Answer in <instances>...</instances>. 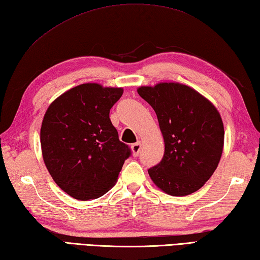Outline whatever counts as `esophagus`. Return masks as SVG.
<instances>
[{"label": "esophagus", "instance_id": "1", "mask_svg": "<svg viewBox=\"0 0 260 260\" xmlns=\"http://www.w3.org/2000/svg\"><path fill=\"white\" fill-rule=\"evenodd\" d=\"M131 149H133V154L134 156H138L139 153H140V149H142V143L137 142L131 145Z\"/></svg>", "mask_w": 260, "mask_h": 260}]
</instances>
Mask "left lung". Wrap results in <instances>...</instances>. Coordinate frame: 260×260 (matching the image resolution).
Masks as SVG:
<instances>
[{
  "label": "left lung",
  "instance_id": "obj_1",
  "mask_svg": "<svg viewBox=\"0 0 260 260\" xmlns=\"http://www.w3.org/2000/svg\"><path fill=\"white\" fill-rule=\"evenodd\" d=\"M140 97L156 113L165 155L148 174L158 188L174 197L197 192L217 169L224 147V125L217 108L187 85L140 86Z\"/></svg>",
  "mask_w": 260,
  "mask_h": 260
}]
</instances>
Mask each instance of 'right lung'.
<instances>
[{"label":"right lung","instance_id":"obj_1","mask_svg":"<svg viewBox=\"0 0 260 260\" xmlns=\"http://www.w3.org/2000/svg\"><path fill=\"white\" fill-rule=\"evenodd\" d=\"M122 93V88L81 84L62 93L45 112L41 126L45 167L72 198L86 201L103 197L131 155L109 118Z\"/></svg>","mask_w":260,"mask_h":260}]
</instances>
